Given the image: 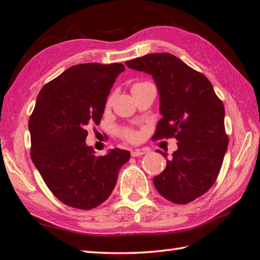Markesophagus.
I'll use <instances>...</instances> for the list:
<instances>
[{
  "label": "esophagus",
  "instance_id": "1",
  "mask_svg": "<svg viewBox=\"0 0 260 260\" xmlns=\"http://www.w3.org/2000/svg\"><path fill=\"white\" fill-rule=\"evenodd\" d=\"M144 154H145L144 149H139V148H137V149H135V151L131 152L132 157H139V156H142Z\"/></svg>",
  "mask_w": 260,
  "mask_h": 260
}]
</instances>
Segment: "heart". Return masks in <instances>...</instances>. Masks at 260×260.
I'll return each instance as SVG.
<instances>
[{
    "label": "heart",
    "mask_w": 260,
    "mask_h": 260,
    "mask_svg": "<svg viewBox=\"0 0 260 260\" xmlns=\"http://www.w3.org/2000/svg\"><path fill=\"white\" fill-rule=\"evenodd\" d=\"M146 84V82H142V83H136L135 85L132 86V89L135 88H138V86H141V85H144ZM112 101V98H109L108 100V103H111ZM121 136L123 139H125L127 141H129V142H137V141L140 139L141 135L140 132L136 131V130H132V129H123L121 131Z\"/></svg>",
    "instance_id": "heart-1"
}]
</instances>
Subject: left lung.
Masks as SVG:
<instances>
[{"instance_id": "left-lung-1", "label": "left lung", "mask_w": 260, "mask_h": 260, "mask_svg": "<svg viewBox=\"0 0 260 260\" xmlns=\"http://www.w3.org/2000/svg\"><path fill=\"white\" fill-rule=\"evenodd\" d=\"M129 68L153 77L159 94L154 140L176 138L178 149L153 182L158 193L176 204H187L215 183L229 139L224 107L203 74L169 53H154L125 61Z\"/></svg>"}]
</instances>
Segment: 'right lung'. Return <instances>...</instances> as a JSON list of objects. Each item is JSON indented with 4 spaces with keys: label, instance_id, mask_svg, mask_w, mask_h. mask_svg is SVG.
Segmentation results:
<instances>
[{
    "label": "right lung",
    "instance_id": "1",
    "mask_svg": "<svg viewBox=\"0 0 260 260\" xmlns=\"http://www.w3.org/2000/svg\"><path fill=\"white\" fill-rule=\"evenodd\" d=\"M122 64L88 62L69 67L39 92L29 119L31 159L45 184L65 205L92 209L112 194L125 149L96 156L85 144L86 128L99 124Z\"/></svg>",
    "mask_w": 260,
    "mask_h": 260
}]
</instances>
